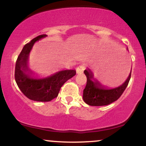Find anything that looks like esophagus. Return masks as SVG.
<instances>
[{
  "label": "esophagus",
  "instance_id": "1",
  "mask_svg": "<svg viewBox=\"0 0 146 146\" xmlns=\"http://www.w3.org/2000/svg\"><path fill=\"white\" fill-rule=\"evenodd\" d=\"M85 68H86V67H85V65H84V64L80 65V66H79L78 67L76 68L77 73H78V74H81Z\"/></svg>",
  "mask_w": 146,
  "mask_h": 146
}]
</instances>
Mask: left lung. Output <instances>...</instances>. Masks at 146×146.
I'll return each mask as SVG.
<instances>
[{
  "instance_id": "8db88e82",
  "label": "left lung",
  "mask_w": 146,
  "mask_h": 146,
  "mask_svg": "<svg viewBox=\"0 0 146 146\" xmlns=\"http://www.w3.org/2000/svg\"><path fill=\"white\" fill-rule=\"evenodd\" d=\"M84 73L86 76L87 82L83 91V100L87 104L93 106H106L118 100L126 88L131 77L130 72L128 79L123 84L117 88L108 89L95 80L89 69L85 70Z\"/></svg>"
}]
</instances>
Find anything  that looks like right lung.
<instances>
[{
	"instance_id": "right-lung-1",
	"label": "right lung",
	"mask_w": 146,
	"mask_h": 146,
	"mask_svg": "<svg viewBox=\"0 0 146 146\" xmlns=\"http://www.w3.org/2000/svg\"><path fill=\"white\" fill-rule=\"evenodd\" d=\"M40 35L26 44L18 56L15 67V80L22 93L29 100L49 102L58 97L60 88L68 80L76 74L75 70H64L45 78H33L27 65L29 55L36 42L45 38Z\"/></svg>"
}]
</instances>
